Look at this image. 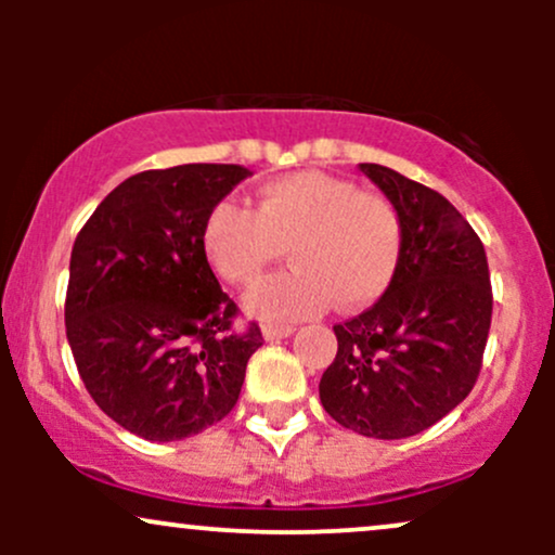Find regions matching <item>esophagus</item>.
I'll list each match as a JSON object with an SVG mask.
<instances>
[{
    "instance_id": "obj_1",
    "label": "esophagus",
    "mask_w": 555,
    "mask_h": 555,
    "mask_svg": "<svg viewBox=\"0 0 555 555\" xmlns=\"http://www.w3.org/2000/svg\"><path fill=\"white\" fill-rule=\"evenodd\" d=\"M292 326H279V323H266L263 326V339L266 341H279V339H286V336L292 334Z\"/></svg>"
}]
</instances>
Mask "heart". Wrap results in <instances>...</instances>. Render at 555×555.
Listing matches in <instances>:
<instances>
[{"mask_svg": "<svg viewBox=\"0 0 555 555\" xmlns=\"http://www.w3.org/2000/svg\"><path fill=\"white\" fill-rule=\"evenodd\" d=\"M289 247L292 269L263 279L245 308L263 321L313 315L334 299L354 310L386 295L404 250V224L386 195L326 171H295L258 190L256 211L221 201L203 224V250L229 284H250Z\"/></svg>", "mask_w": 555, "mask_h": 555, "instance_id": "b5f03b06", "label": "heart"}]
</instances>
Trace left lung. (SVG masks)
Instances as JSON below:
<instances>
[{"label": "left lung", "mask_w": 555, "mask_h": 555, "mask_svg": "<svg viewBox=\"0 0 555 555\" xmlns=\"http://www.w3.org/2000/svg\"><path fill=\"white\" fill-rule=\"evenodd\" d=\"M360 171L397 206L404 250L386 295L336 323L321 404L367 438H410L449 415L482 367L493 292L486 247L436 190L380 164Z\"/></svg>", "instance_id": "left-lung-1"}]
</instances>
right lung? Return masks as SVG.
Returning a JSON list of instances; mask_svg holds the SVG:
<instances>
[{"label":"right lung","instance_id":"right-lung-1","mask_svg":"<svg viewBox=\"0 0 555 555\" xmlns=\"http://www.w3.org/2000/svg\"><path fill=\"white\" fill-rule=\"evenodd\" d=\"M240 164H182L127 177L80 229L69 258L67 341L101 412L145 441H182L237 404L258 323L234 334L237 305L203 250V224Z\"/></svg>","mask_w":555,"mask_h":555}]
</instances>
